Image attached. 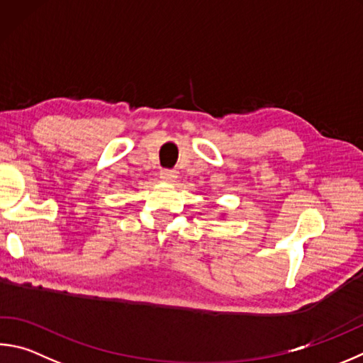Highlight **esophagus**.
<instances>
[{"label": "esophagus", "mask_w": 363, "mask_h": 363, "mask_svg": "<svg viewBox=\"0 0 363 363\" xmlns=\"http://www.w3.org/2000/svg\"><path fill=\"white\" fill-rule=\"evenodd\" d=\"M160 179L163 182H167V184H173L177 179V176H176L174 171H162Z\"/></svg>", "instance_id": "obj_1"}]
</instances>
